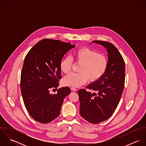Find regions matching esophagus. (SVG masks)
I'll use <instances>...</instances> for the list:
<instances>
[{
  "label": "esophagus",
  "instance_id": "obj_1",
  "mask_svg": "<svg viewBox=\"0 0 146 146\" xmlns=\"http://www.w3.org/2000/svg\"><path fill=\"white\" fill-rule=\"evenodd\" d=\"M71 90H72V91H74V92H75V91L77 90V89L75 88H74V87H71Z\"/></svg>",
  "mask_w": 146,
  "mask_h": 146
}]
</instances>
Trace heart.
I'll return each mask as SVG.
<instances>
[{
	"label": "heart",
	"instance_id": "obj_1",
	"mask_svg": "<svg viewBox=\"0 0 146 146\" xmlns=\"http://www.w3.org/2000/svg\"><path fill=\"white\" fill-rule=\"evenodd\" d=\"M72 58L76 62L81 64L79 70L80 72H72L66 75L63 79L64 85L79 87L85 83L88 78L90 82L97 81L104 75L108 67V60L104 54L87 47L75 50ZM72 65V60L66 57L61 61L60 67L62 72L67 74Z\"/></svg>",
	"mask_w": 146,
	"mask_h": 146
}]
</instances>
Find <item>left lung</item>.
I'll return each mask as SVG.
<instances>
[{
	"mask_svg": "<svg viewBox=\"0 0 146 146\" xmlns=\"http://www.w3.org/2000/svg\"><path fill=\"white\" fill-rule=\"evenodd\" d=\"M107 49L108 67L98 80L88 85L85 89L78 90L80 102V113L85 120L98 124L110 118L119 104L124 87L125 65L118 49L111 42L95 40Z\"/></svg>",
	"mask_w": 146,
	"mask_h": 146,
	"instance_id": "obj_1",
	"label": "left lung"
}]
</instances>
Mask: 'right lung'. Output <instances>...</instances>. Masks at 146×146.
Listing matches in <instances>:
<instances>
[{
	"label": "right lung",
	"instance_id": "obj_1",
	"mask_svg": "<svg viewBox=\"0 0 146 146\" xmlns=\"http://www.w3.org/2000/svg\"><path fill=\"white\" fill-rule=\"evenodd\" d=\"M75 46L70 42L44 39L26 56L21 72V94L27 111L35 120L46 124L59 116L70 89L62 87L53 95L49 90L57 89L62 78L60 62L64 55Z\"/></svg>",
	"mask_w": 146,
	"mask_h": 146
}]
</instances>
